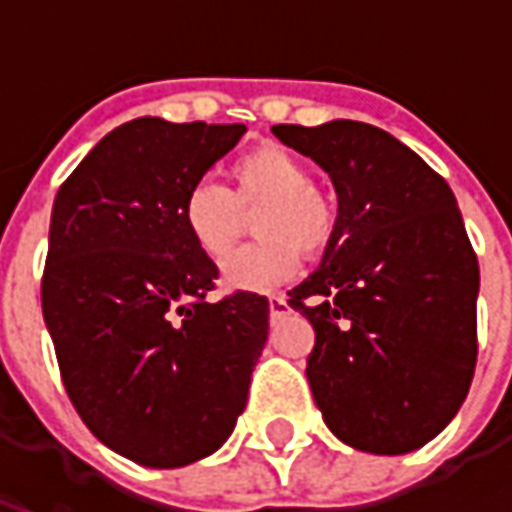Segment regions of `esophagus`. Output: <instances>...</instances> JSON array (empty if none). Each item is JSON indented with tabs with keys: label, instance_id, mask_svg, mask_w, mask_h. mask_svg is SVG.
Wrapping results in <instances>:
<instances>
[{
	"label": "esophagus",
	"instance_id": "obj_1",
	"mask_svg": "<svg viewBox=\"0 0 512 512\" xmlns=\"http://www.w3.org/2000/svg\"><path fill=\"white\" fill-rule=\"evenodd\" d=\"M268 312H271V318H282V315L288 312V299H285L282 293L268 296Z\"/></svg>",
	"mask_w": 512,
	"mask_h": 512
}]
</instances>
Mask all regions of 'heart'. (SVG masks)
I'll return each mask as SVG.
<instances>
[{
    "instance_id": "heart-1",
    "label": "heart",
    "mask_w": 512,
    "mask_h": 512,
    "mask_svg": "<svg viewBox=\"0 0 512 512\" xmlns=\"http://www.w3.org/2000/svg\"><path fill=\"white\" fill-rule=\"evenodd\" d=\"M230 191L200 180L180 200V222L208 260H222L244 230L241 213L252 216L255 244L224 260L222 282L230 290H268L282 285L304 257L323 255L337 230V211L312 186L310 167L277 145H263L235 158Z\"/></svg>"
}]
</instances>
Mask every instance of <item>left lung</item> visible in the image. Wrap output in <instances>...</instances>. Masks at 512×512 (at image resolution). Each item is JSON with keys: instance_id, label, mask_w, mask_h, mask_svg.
<instances>
[{"instance_id": "left-lung-1", "label": "left lung", "mask_w": 512, "mask_h": 512, "mask_svg": "<svg viewBox=\"0 0 512 512\" xmlns=\"http://www.w3.org/2000/svg\"><path fill=\"white\" fill-rule=\"evenodd\" d=\"M337 191L321 266L288 290L315 329L307 378L334 436L403 455L447 428L477 365L480 268L455 194L381 128L274 126Z\"/></svg>"}]
</instances>
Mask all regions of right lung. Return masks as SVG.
I'll use <instances>...</instances> for the list:
<instances>
[{
  "label": "right lung",
  "mask_w": 512,
  "mask_h": 512,
  "mask_svg": "<svg viewBox=\"0 0 512 512\" xmlns=\"http://www.w3.org/2000/svg\"><path fill=\"white\" fill-rule=\"evenodd\" d=\"M244 131L136 117L54 200L40 301L62 384L95 439L139 466L219 450L268 340L266 296L205 299L219 268L180 222L183 194Z\"/></svg>",
  "instance_id": "add662e5"
}]
</instances>
